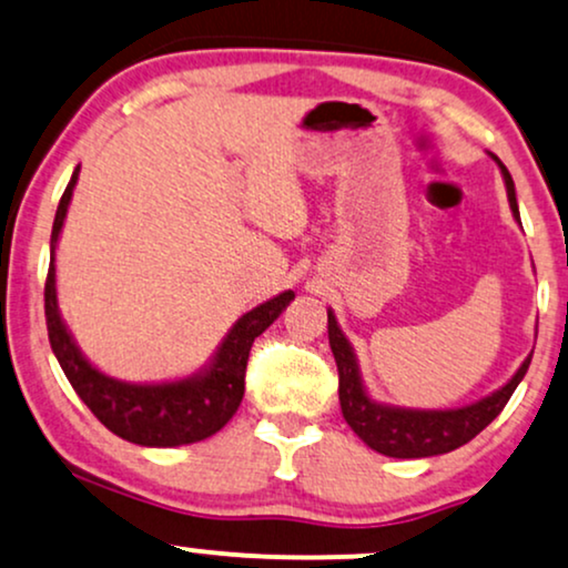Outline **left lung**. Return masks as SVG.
<instances>
[{"instance_id": "8db88e82", "label": "left lung", "mask_w": 568, "mask_h": 568, "mask_svg": "<svg viewBox=\"0 0 568 568\" xmlns=\"http://www.w3.org/2000/svg\"><path fill=\"white\" fill-rule=\"evenodd\" d=\"M497 161V159H495ZM500 163V161H497ZM505 187H508V201L510 211L518 219V203H516V190L514 180H510L508 169L503 166ZM521 222V219H518ZM327 338H331L333 357L338 365V399H341V413H344L346 423L352 426V432L359 436L367 447L375 453L388 455V457H432L453 453V449L463 447L474 439L476 434H481L497 415L503 413V407L508 405V399L514 396L516 386L521 384V378L529 371L531 357L518 367L514 378L505 384L500 392H495L487 399L476 402L470 407L460 409H399V407H384L375 405L371 396L365 394L359 381L357 359L346 341L344 333L333 317V312H327Z\"/></svg>"}]
</instances>
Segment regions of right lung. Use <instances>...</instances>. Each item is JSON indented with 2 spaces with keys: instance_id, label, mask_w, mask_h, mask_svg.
I'll list each match as a JSON object with an SVG mask.
<instances>
[{
  "instance_id": "right-lung-1",
  "label": "right lung",
  "mask_w": 568,
  "mask_h": 568,
  "mask_svg": "<svg viewBox=\"0 0 568 568\" xmlns=\"http://www.w3.org/2000/svg\"><path fill=\"white\" fill-rule=\"evenodd\" d=\"M77 180L79 169L68 182L65 193L60 197L58 214H54L52 262L54 243H58L60 227H63ZM291 302L293 291H285L248 314H243L227 333L224 344L219 346L214 362L203 375L176 381V384L132 386L94 371L84 359V354L77 349L73 338L68 336L63 320L58 314V296H54V264H50L44 283V314L50 346L60 367H63L65 378L71 381L73 392L81 396V402L92 409L94 418L108 432L126 442L142 444V447H180V444L209 439L211 434L224 428V423L241 407L251 346Z\"/></svg>"
}]
</instances>
